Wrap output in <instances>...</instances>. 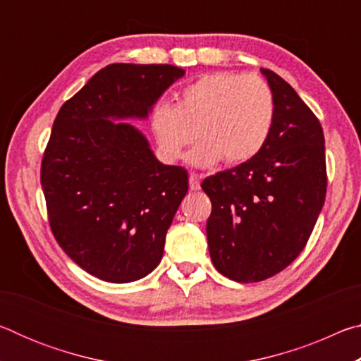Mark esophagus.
<instances>
[{"label": "esophagus", "instance_id": "1", "mask_svg": "<svg viewBox=\"0 0 361 361\" xmlns=\"http://www.w3.org/2000/svg\"><path fill=\"white\" fill-rule=\"evenodd\" d=\"M200 178H202V175H199V173L189 175V189H191V191H199V189H200Z\"/></svg>", "mask_w": 361, "mask_h": 361}]
</instances>
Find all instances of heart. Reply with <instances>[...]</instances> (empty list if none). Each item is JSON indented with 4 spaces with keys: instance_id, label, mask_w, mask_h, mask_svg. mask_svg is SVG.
<instances>
[{
    "instance_id": "obj_1",
    "label": "heart",
    "mask_w": 361,
    "mask_h": 361,
    "mask_svg": "<svg viewBox=\"0 0 361 361\" xmlns=\"http://www.w3.org/2000/svg\"><path fill=\"white\" fill-rule=\"evenodd\" d=\"M274 119L276 100L264 79L219 71L188 84L175 106L156 105L149 127L159 154L169 162L178 161L197 135L202 140L188 154L189 164L210 167L223 159L237 166L264 148Z\"/></svg>"
}]
</instances>
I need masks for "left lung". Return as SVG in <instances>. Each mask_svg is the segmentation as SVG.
<instances>
[{
    "label": "left lung",
    "mask_w": 361,
    "mask_h": 361,
    "mask_svg": "<svg viewBox=\"0 0 361 361\" xmlns=\"http://www.w3.org/2000/svg\"><path fill=\"white\" fill-rule=\"evenodd\" d=\"M276 100L274 127L258 154L202 181L212 200L207 240L213 266L240 283L261 282L302 252L326 194L325 137L296 90L261 68Z\"/></svg>",
    "instance_id": "8db88e82"
}]
</instances>
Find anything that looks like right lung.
Segmentation results:
<instances>
[{"label": "right lung", "mask_w": 361, "mask_h": 361, "mask_svg": "<svg viewBox=\"0 0 361 361\" xmlns=\"http://www.w3.org/2000/svg\"><path fill=\"white\" fill-rule=\"evenodd\" d=\"M185 73L173 65H108L54 121L41 164L52 234L79 267L105 282H135L162 259L188 173L159 162L143 133L122 121L148 118Z\"/></svg>", "instance_id": "obj_1"}]
</instances>
